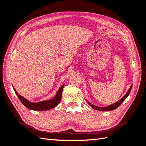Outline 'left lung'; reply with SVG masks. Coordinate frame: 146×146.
I'll return each mask as SVG.
<instances>
[{
  "mask_svg": "<svg viewBox=\"0 0 146 146\" xmlns=\"http://www.w3.org/2000/svg\"><path fill=\"white\" fill-rule=\"evenodd\" d=\"M132 85H131V87H130L129 90H128L127 93L125 94V96H123V98H122L119 101H118V102H115V104H111L110 106H108L107 107H104V108H100V107H98L96 106H94L92 104H90V102H88V104L91 107H92L94 109H95L96 110H99V111H111V110H115L117 108H118L119 106L121 105V104L124 101V100L127 98V96L129 95V94L130 93V91L132 90Z\"/></svg>",
  "mask_w": 146,
  "mask_h": 146,
  "instance_id": "8db88e82",
  "label": "left lung"
}]
</instances>
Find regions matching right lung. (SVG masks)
Wrapping results in <instances>:
<instances>
[{
    "label": "right lung",
    "mask_w": 146,
    "mask_h": 146,
    "mask_svg": "<svg viewBox=\"0 0 146 146\" xmlns=\"http://www.w3.org/2000/svg\"><path fill=\"white\" fill-rule=\"evenodd\" d=\"M64 86V84L62 85V86L59 88V89L58 91V92H57L56 96L54 97V98H53L52 99L48 100V101H44L36 102V103H33V102H31L30 101H28L27 99L24 98L23 97L19 95L18 93L16 92V90L14 89V90L16 94V95L18 96L20 101L22 102V104H23L26 108L32 110L45 111V110L52 109V108L56 107V106L59 103L61 99L62 92V89H63Z\"/></svg>",
    "instance_id": "obj_1"
}]
</instances>
